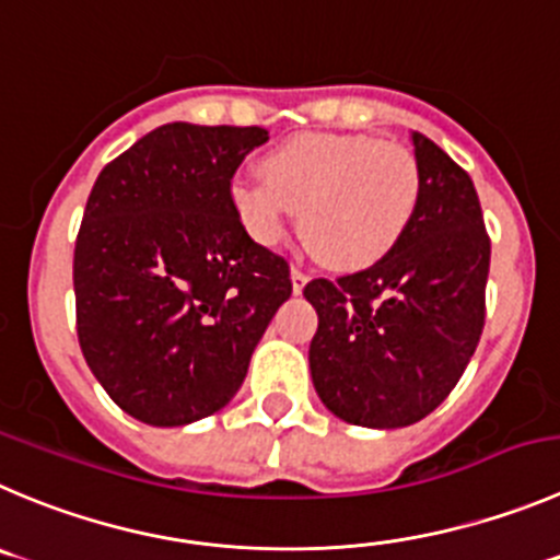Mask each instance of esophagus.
Segmentation results:
<instances>
[{"mask_svg":"<svg viewBox=\"0 0 560 560\" xmlns=\"http://www.w3.org/2000/svg\"><path fill=\"white\" fill-rule=\"evenodd\" d=\"M307 280H311V275H307L302 266H294V269H291V283H294V294H302V289L307 285Z\"/></svg>","mask_w":560,"mask_h":560,"instance_id":"obj_1","label":"esophagus"}]
</instances>
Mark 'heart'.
Listing matches in <instances>:
<instances>
[{"label": "heart", "mask_w": 560, "mask_h": 560, "mask_svg": "<svg viewBox=\"0 0 560 560\" xmlns=\"http://www.w3.org/2000/svg\"><path fill=\"white\" fill-rule=\"evenodd\" d=\"M264 178H236L231 206L264 247L283 244L296 209L327 260L363 269L390 255L412 225L420 167L409 148L369 135H300L260 162Z\"/></svg>", "instance_id": "1"}]
</instances>
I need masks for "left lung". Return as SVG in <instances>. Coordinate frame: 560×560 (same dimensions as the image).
I'll use <instances>...</instances> for the list:
<instances>
[{
	"label": "left lung",
	"mask_w": 560,
	"mask_h": 560,
	"mask_svg": "<svg viewBox=\"0 0 560 560\" xmlns=\"http://www.w3.org/2000/svg\"><path fill=\"white\" fill-rule=\"evenodd\" d=\"M420 197L398 247L305 296L318 313L313 387L340 420L369 429L418 423L448 398L481 340L489 244L470 175L412 131Z\"/></svg>",
	"instance_id": "obj_1"
}]
</instances>
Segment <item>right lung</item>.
I'll list each match as a JSON object with an SVG mask.
<instances>
[{
	"label": "right lung",
	"mask_w": 560,
	"mask_h": 560,
	"mask_svg": "<svg viewBox=\"0 0 560 560\" xmlns=\"http://www.w3.org/2000/svg\"><path fill=\"white\" fill-rule=\"evenodd\" d=\"M269 131L167 124L95 178L73 249L77 335L112 401L148 425L225 407L277 307L283 255L249 238L231 180Z\"/></svg>",
	"instance_id": "right-lung-1"
}]
</instances>
